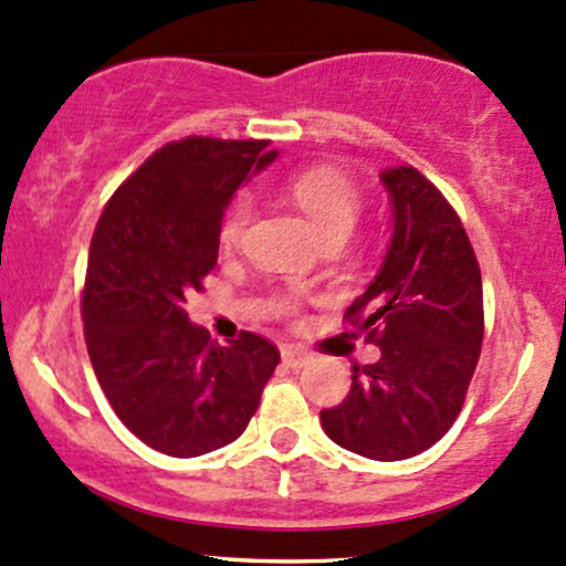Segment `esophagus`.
Here are the masks:
<instances>
[{"mask_svg":"<svg viewBox=\"0 0 566 566\" xmlns=\"http://www.w3.org/2000/svg\"><path fill=\"white\" fill-rule=\"evenodd\" d=\"M282 360L290 366V369H305V366H308L313 360V356L308 350L297 348V345H284Z\"/></svg>","mask_w":566,"mask_h":566,"instance_id":"1","label":"esophagus"}]
</instances>
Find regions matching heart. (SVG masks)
Instances as JSON below:
<instances>
[{"label":"heart","mask_w":566,"mask_h":566,"mask_svg":"<svg viewBox=\"0 0 566 566\" xmlns=\"http://www.w3.org/2000/svg\"><path fill=\"white\" fill-rule=\"evenodd\" d=\"M284 197L303 210L305 218L318 229L324 244H343L356 229L360 216V189L358 184L339 168L316 166L290 176L284 181ZM255 216V200L248 192L237 195L229 202L227 213L218 227L221 248H237Z\"/></svg>","instance_id":"obj_1"}]
</instances>
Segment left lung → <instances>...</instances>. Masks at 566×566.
Segmentation results:
<instances>
[{
    "label": "left lung",
    "instance_id": "8db88e82",
    "mask_svg": "<svg viewBox=\"0 0 566 566\" xmlns=\"http://www.w3.org/2000/svg\"><path fill=\"white\" fill-rule=\"evenodd\" d=\"M392 231L382 265L345 316L379 360L353 366L348 398L322 411L345 451L403 461L434 446L464 406L482 345V276L459 216L417 168L379 176Z\"/></svg>",
    "mask_w": 566,
    "mask_h": 566
}]
</instances>
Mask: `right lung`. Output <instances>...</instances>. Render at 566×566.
<instances>
[{"label": "right lung", "mask_w": 566, "mask_h": 566, "mask_svg": "<svg viewBox=\"0 0 566 566\" xmlns=\"http://www.w3.org/2000/svg\"><path fill=\"white\" fill-rule=\"evenodd\" d=\"M276 158L253 139L171 142L120 184L94 229L81 303L88 358L118 419L166 455L240 438L279 364L269 339L242 332L218 345L187 313L234 192Z\"/></svg>", "instance_id": "add662e5"}]
</instances>
